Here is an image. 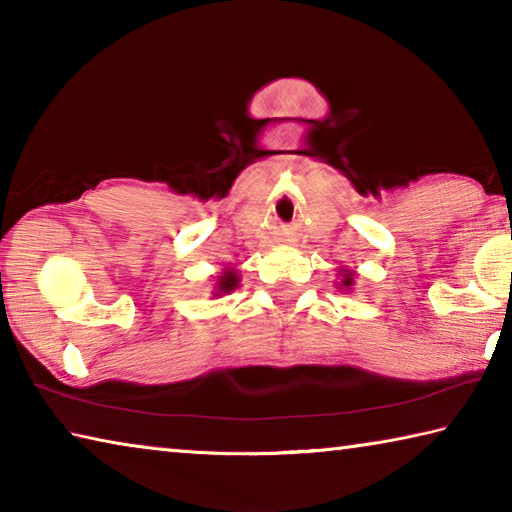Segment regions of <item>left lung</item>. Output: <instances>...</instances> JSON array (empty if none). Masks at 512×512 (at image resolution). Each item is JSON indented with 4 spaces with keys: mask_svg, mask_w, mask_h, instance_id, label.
I'll return each mask as SVG.
<instances>
[{
    "mask_svg": "<svg viewBox=\"0 0 512 512\" xmlns=\"http://www.w3.org/2000/svg\"><path fill=\"white\" fill-rule=\"evenodd\" d=\"M336 280H339L336 282V289H341L345 293H350L354 289V271H350V268H341Z\"/></svg>",
    "mask_w": 512,
    "mask_h": 512,
    "instance_id": "1",
    "label": "left lung"
}]
</instances>
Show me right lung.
<instances>
[{
    "label": "right lung",
    "instance_id": "obj_1",
    "mask_svg": "<svg viewBox=\"0 0 512 512\" xmlns=\"http://www.w3.org/2000/svg\"><path fill=\"white\" fill-rule=\"evenodd\" d=\"M239 287V271L235 266L223 268L221 275H216V280L212 284V298H223L228 296Z\"/></svg>",
    "mask_w": 512,
    "mask_h": 512
}]
</instances>
